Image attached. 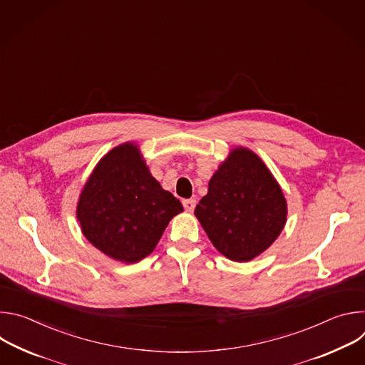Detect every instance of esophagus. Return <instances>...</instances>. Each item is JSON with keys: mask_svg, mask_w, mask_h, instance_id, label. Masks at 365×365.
<instances>
[{"mask_svg": "<svg viewBox=\"0 0 365 365\" xmlns=\"http://www.w3.org/2000/svg\"><path fill=\"white\" fill-rule=\"evenodd\" d=\"M182 203H183V207H185V210H186L187 212H192V211L195 210V206H196V199H193V197H190V199H183Z\"/></svg>", "mask_w": 365, "mask_h": 365, "instance_id": "obj_1", "label": "esophagus"}]
</instances>
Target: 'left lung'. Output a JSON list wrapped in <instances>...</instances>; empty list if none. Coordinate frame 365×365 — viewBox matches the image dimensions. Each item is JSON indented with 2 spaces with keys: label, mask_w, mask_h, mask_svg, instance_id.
Returning a JSON list of instances; mask_svg holds the SVG:
<instances>
[{
  "label": "left lung",
  "mask_w": 365,
  "mask_h": 365,
  "mask_svg": "<svg viewBox=\"0 0 365 365\" xmlns=\"http://www.w3.org/2000/svg\"><path fill=\"white\" fill-rule=\"evenodd\" d=\"M195 215L215 248L242 263L274 242L286 224L287 205L262 159L240 147L210 180Z\"/></svg>",
  "instance_id": "left-lung-1"
}]
</instances>
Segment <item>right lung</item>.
Listing matches in <instances>:
<instances>
[{"label": "right lung", "mask_w": 365, "mask_h": 365, "mask_svg": "<svg viewBox=\"0 0 365 365\" xmlns=\"http://www.w3.org/2000/svg\"><path fill=\"white\" fill-rule=\"evenodd\" d=\"M183 211L145 166L138 147L113 148L88 179L78 220L86 240L123 263H137L158 245L169 221Z\"/></svg>", "instance_id": "obj_1"}]
</instances>
